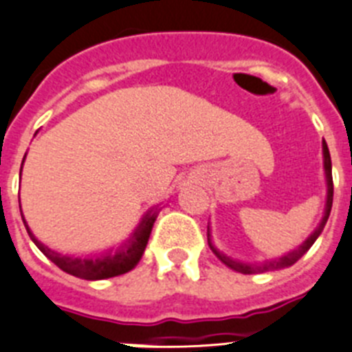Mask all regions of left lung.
<instances>
[{"label":"left lung","mask_w":352,"mask_h":352,"mask_svg":"<svg viewBox=\"0 0 352 352\" xmlns=\"http://www.w3.org/2000/svg\"><path fill=\"white\" fill-rule=\"evenodd\" d=\"M322 151H324V170H326V182H327V199H326V210H324V216H322L320 223L318 226L315 228L309 237H307L297 250H293L289 254L283 255V257H278V259H272V261H264V263L259 264H250V263H241V261H234L230 257H226L223 252L216 248V246L212 245V239H210V226H208L207 230V237H208V246L210 250L216 254V257L221 261L223 264H226L228 268H232L234 272H239V274H245V275H252V274H264V272H275V270H283L287 268V266H292V264L297 263L300 259L302 255L306 254L307 250L311 248L313 243L318 239V235L322 234L324 230V226H326L327 219H329V214H331V207H333V173H331V155H329V149H327V144L324 142L322 144Z\"/></svg>","instance_id":"1"}]
</instances>
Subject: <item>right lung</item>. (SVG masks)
<instances>
[{"instance_id":"obj_1","label":"right lung","mask_w":352,"mask_h":352,"mask_svg":"<svg viewBox=\"0 0 352 352\" xmlns=\"http://www.w3.org/2000/svg\"><path fill=\"white\" fill-rule=\"evenodd\" d=\"M156 216H158V208H151L144 216L138 228L133 232V235L117 252H106L102 255H91V257H69V255L59 254V252H55V250L43 245L36 235L32 234L25 219H23V223H25L26 232L30 235V239L36 243L37 248L55 266H59L63 272L74 275V277L86 278V280H102V278H111L117 277V275L127 274V272L135 268L136 264L140 263L145 246H147V241H149L151 230H153V225L156 221Z\"/></svg>"}]
</instances>
